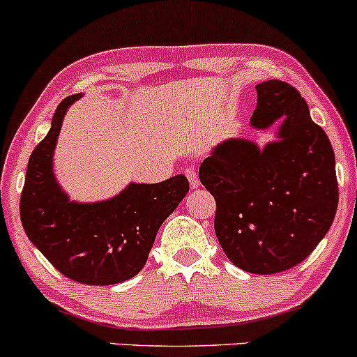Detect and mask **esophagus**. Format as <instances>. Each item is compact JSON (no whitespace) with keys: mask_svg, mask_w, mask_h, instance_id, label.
Wrapping results in <instances>:
<instances>
[{"mask_svg":"<svg viewBox=\"0 0 357 357\" xmlns=\"http://www.w3.org/2000/svg\"><path fill=\"white\" fill-rule=\"evenodd\" d=\"M185 175H187V178H189V182H190V187H192V189H197V187L200 185V180H199L197 172H195L194 168H187V170H185Z\"/></svg>","mask_w":357,"mask_h":357,"instance_id":"obj_1","label":"esophagus"}]
</instances>
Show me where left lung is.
I'll return each instance as SVG.
<instances>
[{
  "instance_id": "left-lung-1",
  "label": "left lung",
  "mask_w": 357,
  "mask_h": 357,
  "mask_svg": "<svg viewBox=\"0 0 357 357\" xmlns=\"http://www.w3.org/2000/svg\"><path fill=\"white\" fill-rule=\"evenodd\" d=\"M251 126L280 123L275 142L219 143L199 168L215 199L214 229L231 263L271 275L302 263L331 229L339 202L335 157L300 92L283 81L256 84Z\"/></svg>"
}]
</instances>
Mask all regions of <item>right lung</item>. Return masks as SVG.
Here are the masks:
<instances>
[{"label": "right lung", "instance_id": "1", "mask_svg": "<svg viewBox=\"0 0 357 357\" xmlns=\"http://www.w3.org/2000/svg\"><path fill=\"white\" fill-rule=\"evenodd\" d=\"M82 94L63 99L50 131L31 151L20 215L28 239L62 275L86 285H114L145 266L157 232L189 192L185 175L135 183L101 202H75L54 175L63 116Z\"/></svg>", "mask_w": 357, "mask_h": 357}]
</instances>
